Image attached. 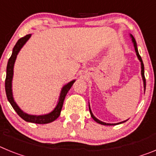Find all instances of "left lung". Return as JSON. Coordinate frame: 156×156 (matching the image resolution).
<instances>
[{
    "instance_id": "8db88e82",
    "label": "left lung",
    "mask_w": 156,
    "mask_h": 156,
    "mask_svg": "<svg viewBox=\"0 0 156 156\" xmlns=\"http://www.w3.org/2000/svg\"><path fill=\"white\" fill-rule=\"evenodd\" d=\"M130 37H131V38H132V42H133V47H134L135 51H136V54H137V58H138V59H139V60H140V65H141V76H142L143 82H144V90H145V87H146V80H145V77H144V64H143V62H142V59H141V57H140V55H139V53H138V50H137V43H136V41H135L134 37H133V36L131 35V34H130ZM89 110H90V115H91V117L94 119V120L96 121V122H97L98 123H100V124H101V125H105V126H114V125H117V124H119V123H122V122H126V120L122 121V122H118V123H106V122H101V120H99V119H98L97 118H96V117H95L94 115H93V113H92L91 110H90V105H89Z\"/></svg>"
}]
</instances>
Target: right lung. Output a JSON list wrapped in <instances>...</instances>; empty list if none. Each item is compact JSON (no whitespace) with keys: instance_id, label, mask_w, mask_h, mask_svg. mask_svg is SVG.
I'll return each instance as SVG.
<instances>
[{"instance_id":"obj_1","label":"right lung","mask_w":156,"mask_h":156,"mask_svg":"<svg viewBox=\"0 0 156 156\" xmlns=\"http://www.w3.org/2000/svg\"><path fill=\"white\" fill-rule=\"evenodd\" d=\"M31 37V34H28V35L25 36V37H22L19 41H17L16 44L15 45L12 51V56L10 57L9 60H8V65H7V72H6V79H5V91H6L7 98H8V101L12 105V108L15 109V111L17 112L18 115L21 117L22 119H24L25 121L30 122H34V123H37V124H45V123H49L55 120L60 115L61 113V110L62 108L63 102H64L65 98H66V94L73 86V84L75 82V80L71 82L68 83L67 84L65 85L62 87L61 90V94L59 96L58 101L55 108V109L50 112V113L46 114V115H29V114L26 113L21 108H19L18 105L16 104V101H14L13 95H12V77H13V69H14V64L16 62V57L17 55L19 54V51L21 50V48H23V45L27 43V41L30 39V37Z\"/></svg>"}]
</instances>
